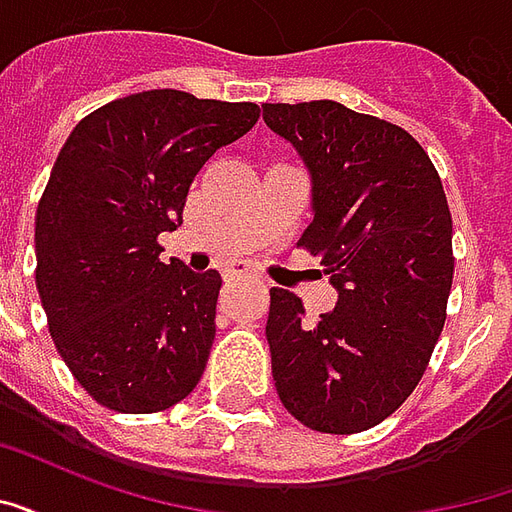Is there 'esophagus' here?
Returning a JSON list of instances; mask_svg holds the SVG:
<instances>
[{
	"mask_svg": "<svg viewBox=\"0 0 512 512\" xmlns=\"http://www.w3.org/2000/svg\"><path fill=\"white\" fill-rule=\"evenodd\" d=\"M241 277H249V279H260L252 271L249 266H241V263H233V266H227L224 268V279H241Z\"/></svg>",
	"mask_w": 512,
	"mask_h": 512,
	"instance_id": "1",
	"label": "esophagus"
}]
</instances>
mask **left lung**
Segmentation results:
<instances>
[{
    "label": "left lung",
    "instance_id": "left-lung-1",
    "mask_svg": "<svg viewBox=\"0 0 512 512\" xmlns=\"http://www.w3.org/2000/svg\"><path fill=\"white\" fill-rule=\"evenodd\" d=\"M312 175V224L337 307L307 321L271 288L266 337L282 406L321 433H362L406 403L436 348L452 288V216L428 153L406 128L337 101L263 104Z\"/></svg>",
    "mask_w": 512,
    "mask_h": 512
}]
</instances>
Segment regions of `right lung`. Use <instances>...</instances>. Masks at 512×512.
<instances>
[{
    "mask_svg": "<svg viewBox=\"0 0 512 512\" xmlns=\"http://www.w3.org/2000/svg\"><path fill=\"white\" fill-rule=\"evenodd\" d=\"M260 106L147 90L73 128L35 213V282L73 378L101 406L156 414L200 384L216 337L219 271L161 263L202 164Z\"/></svg>",
    "mask_w": 512,
    "mask_h": 512,
    "instance_id": "obj_1",
    "label": "right lung"
}]
</instances>
